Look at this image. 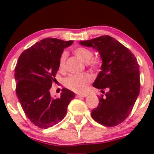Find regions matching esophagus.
<instances>
[{
  "instance_id": "obj_1",
  "label": "esophagus",
  "mask_w": 154,
  "mask_h": 154,
  "mask_svg": "<svg viewBox=\"0 0 154 154\" xmlns=\"http://www.w3.org/2000/svg\"><path fill=\"white\" fill-rule=\"evenodd\" d=\"M87 96V95L86 94H77V97H78V98H85V97Z\"/></svg>"
}]
</instances>
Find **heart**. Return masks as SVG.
<instances>
[{
  "label": "heart",
  "instance_id": "1",
  "mask_svg": "<svg viewBox=\"0 0 154 154\" xmlns=\"http://www.w3.org/2000/svg\"><path fill=\"white\" fill-rule=\"evenodd\" d=\"M74 54L77 57L81 59L83 62L86 63L88 67L93 69H98L101 63L99 58L93 57V53L85 47H77L74 50ZM66 54L62 53L59 59V69L61 72L66 69ZM91 75L88 73H82L79 75H72L67 77L63 80V84L67 88L78 93H84L87 91L88 85L92 82Z\"/></svg>",
  "mask_w": 154,
  "mask_h": 154
}]
</instances>
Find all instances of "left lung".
<instances>
[{
  "label": "left lung",
  "instance_id": "left-lung-1",
  "mask_svg": "<svg viewBox=\"0 0 154 154\" xmlns=\"http://www.w3.org/2000/svg\"><path fill=\"white\" fill-rule=\"evenodd\" d=\"M100 53L103 63L93 87L107 92L99 96V103L92 110V118L100 125L114 127L128 118L140 89L137 59L130 49L109 35L81 41ZM104 97H103V96Z\"/></svg>",
  "mask_w": 154,
  "mask_h": 154
}]
</instances>
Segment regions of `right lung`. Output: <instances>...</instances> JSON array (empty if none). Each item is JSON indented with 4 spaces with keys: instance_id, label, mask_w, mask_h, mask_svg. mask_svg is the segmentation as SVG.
<instances>
[{
    "instance_id": "right-lung-1",
    "label": "right lung",
    "mask_w": 154,
    "mask_h": 154,
    "mask_svg": "<svg viewBox=\"0 0 154 154\" xmlns=\"http://www.w3.org/2000/svg\"><path fill=\"white\" fill-rule=\"evenodd\" d=\"M74 41L48 38L26 49L15 67L16 93L23 111L33 125L47 129L61 121L75 93L63 88L61 97L53 98L50 89L59 71L63 48Z\"/></svg>"
}]
</instances>
